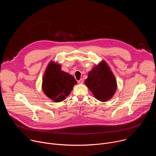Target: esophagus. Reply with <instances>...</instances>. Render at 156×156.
<instances>
[{
	"instance_id": "obj_1",
	"label": "esophagus",
	"mask_w": 156,
	"mask_h": 156,
	"mask_svg": "<svg viewBox=\"0 0 156 156\" xmlns=\"http://www.w3.org/2000/svg\"><path fill=\"white\" fill-rule=\"evenodd\" d=\"M78 83L79 84H83V79H80V80L78 81Z\"/></svg>"
}]
</instances>
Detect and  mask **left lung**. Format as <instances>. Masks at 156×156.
<instances>
[{
    "label": "left lung",
    "instance_id": "8db88e82",
    "mask_svg": "<svg viewBox=\"0 0 156 156\" xmlns=\"http://www.w3.org/2000/svg\"><path fill=\"white\" fill-rule=\"evenodd\" d=\"M85 84L96 99L105 102L112 98L117 90V81L104 61L95 66L88 73Z\"/></svg>",
    "mask_w": 156,
    "mask_h": 156
}]
</instances>
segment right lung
Returning <instances> with one entry per match:
<instances>
[{
  "instance_id": "add662e5",
  "label": "right lung",
  "mask_w": 156,
  "mask_h": 156,
  "mask_svg": "<svg viewBox=\"0 0 156 156\" xmlns=\"http://www.w3.org/2000/svg\"><path fill=\"white\" fill-rule=\"evenodd\" d=\"M76 83L73 76L61 70L59 64L51 62L44 75L42 87L48 98L54 102H59L70 95Z\"/></svg>"
}]
</instances>
